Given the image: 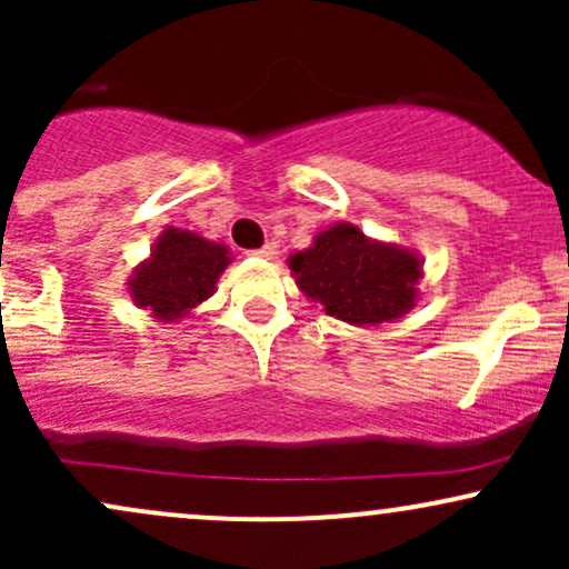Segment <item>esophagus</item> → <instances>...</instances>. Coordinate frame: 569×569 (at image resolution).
I'll list each match as a JSON object with an SVG mask.
<instances>
[{"label":"esophagus","mask_w":569,"mask_h":569,"mask_svg":"<svg viewBox=\"0 0 569 569\" xmlns=\"http://www.w3.org/2000/svg\"><path fill=\"white\" fill-rule=\"evenodd\" d=\"M253 257H259V259H276V253H278V246L276 243H264L262 248H257V251H251Z\"/></svg>","instance_id":"1"}]
</instances>
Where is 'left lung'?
I'll list each match as a JSON object with an SVG mask.
<instances>
[{
    "label": "left lung",
    "instance_id": "obj_1",
    "mask_svg": "<svg viewBox=\"0 0 569 569\" xmlns=\"http://www.w3.org/2000/svg\"><path fill=\"white\" fill-rule=\"evenodd\" d=\"M289 267L307 299L350 326L393 323L420 299V253L371 240L350 221L318 232L310 248L291 253Z\"/></svg>",
    "mask_w": 569,
    "mask_h": 569
}]
</instances>
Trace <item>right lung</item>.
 Masks as SVG:
<instances>
[{"label":"right lung","mask_w":569,"mask_h":569,"mask_svg":"<svg viewBox=\"0 0 569 569\" xmlns=\"http://www.w3.org/2000/svg\"><path fill=\"white\" fill-rule=\"evenodd\" d=\"M230 262V248L224 243L166 227L152 253L128 278V293L136 307L149 310L158 321H181L217 291V280Z\"/></svg>","instance_id":"1"}]
</instances>
